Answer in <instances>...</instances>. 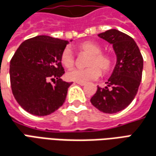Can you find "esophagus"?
<instances>
[{
  "mask_svg": "<svg viewBox=\"0 0 156 156\" xmlns=\"http://www.w3.org/2000/svg\"><path fill=\"white\" fill-rule=\"evenodd\" d=\"M76 83H78V84H79V85L81 86H84L86 84L85 83H79V82H76Z\"/></svg>",
  "mask_w": 156,
  "mask_h": 156,
  "instance_id": "esophagus-1",
  "label": "esophagus"
}]
</instances>
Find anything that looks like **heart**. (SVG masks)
Instances as JSON below:
<instances>
[{
	"mask_svg": "<svg viewBox=\"0 0 156 156\" xmlns=\"http://www.w3.org/2000/svg\"><path fill=\"white\" fill-rule=\"evenodd\" d=\"M77 51L80 54H88L85 68L74 69L68 72L67 78L68 80L79 83L94 80L102 73H107L112 70L113 58L111 55L103 53L102 48L94 41H84L77 46ZM61 62L67 69L74 67L75 57L69 49H65L61 55Z\"/></svg>",
	"mask_w": 156,
	"mask_h": 156,
	"instance_id": "b5f03b06",
	"label": "heart"
}]
</instances>
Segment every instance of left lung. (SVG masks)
Listing matches in <instances>:
<instances>
[{
    "label": "left lung",
    "instance_id": "8db88e82",
    "mask_svg": "<svg viewBox=\"0 0 156 156\" xmlns=\"http://www.w3.org/2000/svg\"><path fill=\"white\" fill-rule=\"evenodd\" d=\"M99 37L112 44L117 61L105 88L98 87L90 102L104 113L113 114L127 107L139 90L144 60L133 39L116 29H110Z\"/></svg>",
    "mask_w": 156,
    "mask_h": 156
}]
</instances>
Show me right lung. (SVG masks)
<instances>
[{
    "instance_id": "add662e5",
    "label": "right lung",
    "mask_w": 156,
    "mask_h": 156,
    "mask_svg": "<svg viewBox=\"0 0 156 156\" xmlns=\"http://www.w3.org/2000/svg\"><path fill=\"white\" fill-rule=\"evenodd\" d=\"M67 44V40L39 35L23 42L11 59L13 96L30 114L47 116L65 102L67 89L73 83L61 78L65 73L61 55Z\"/></svg>"
}]
</instances>
